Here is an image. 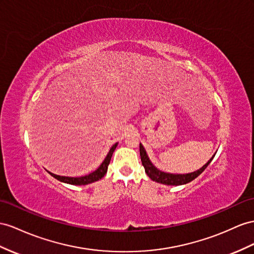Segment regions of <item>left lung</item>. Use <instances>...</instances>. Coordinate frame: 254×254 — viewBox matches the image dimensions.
Masks as SVG:
<instances>
[{"label":"left lung","instance_id":"left-lung-1","mask_svg":"<svg viewBox=\"0 0 254 254\" xmlns=\"http://www.w3.org/2000/svg\"><path fill=\"white\" fill-rule=\"evenodd\" d=\"M117 147V144L114 145L112 147V149H110L107 157L105 158V160L103 161V163L100 165V167L97 168L96 171L90 173L88 175H84V176H81V177H67V176H60V175H55L53 173L51 174V176H53L54 178H56L57 180L61 181V183H64V184H68V185H73V186H84V185H89V184H92L94 183V181H97L102 179V177H104V175L106 174L107 172V167H108V164L110 162V159H112V155H113V152L115 151V149ZM142 165H144L145 167V172L146 174L148 175L149 178H151L153 181H155L157 183V176L158 173L157 171H155V167L150 163V162H147V161H144L142 162Z\"/></svg>","mask_w":254,"mask_h":254}]
</instances>
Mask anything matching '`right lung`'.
Wrapping results in <instances>:
<instances>
[{
    "label": "right lung",
    "instance_id": "1",
    "mask_svg": "<svg viewBox=\"0 0 254 254\" xmlns=\"http://www.w3.org/2000/svg\"><path fill=\"white\" fill-rule=\"evenodd\" d=\"M139 152H140L141 162H144V161L150 162L148 154L145 150V148L141 144L139 145ZM210 161L207 162V163L203 167L199 168V170L195 171L193 173H189V174H168V173H164V172L159 171L158 168L151 163V162H150V163L155 167V171H157V173H158L157 176H154V177H157V183L162 184V185H166V186H181V185L189 184L190 181L194 180L197 176H199V175L205 171V168L208 166V164L210 163Z\"/></svg>",
    "mask_w": 254,
    "mask_h": 254
}]
</instances>
